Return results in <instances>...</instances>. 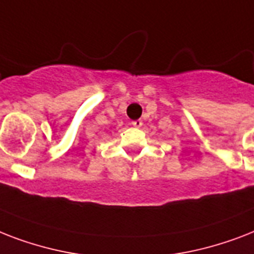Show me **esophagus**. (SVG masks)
I'll use <instances>...</instances> for the list:
<instances>
[{
	"mask_svg": "<svg viewBox=\"0 0 254 254\" xmlns=\"http://www.w3.org/2000/svg\"><path fill=\"white\" fill-rule=\"evenodd\" d=\"M142 121H141V120H135V121H131V125H133V127H142Z\"/></svg>",
	"mask_w": 254,
	"mask_h": 254,
	"instance_id": "1",
	"label": "esophagus"
}]
</instances>
